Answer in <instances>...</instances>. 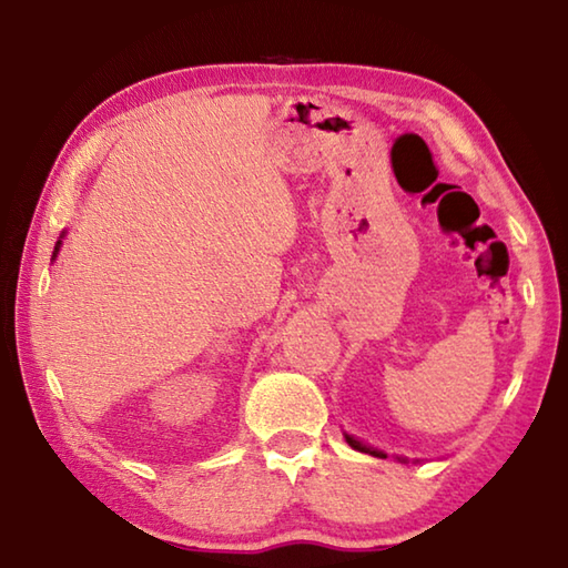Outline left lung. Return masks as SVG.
<instances>
[{"instance_id": "left-lung-1", "label": "left lung", "mask_w": 568, "mask_h": 568, "mask_svg": "<svg viewBox=\"0 0 568 568\" xmlns=\"http://www.w3.org/2000/svg\"><path fill=\"white\" fill-rule=\"evenodd\" d=\"M344 438H347V443H349V446H352L354 450H359V453H369V455H374V458H386V453H384V450H379V448H372V446H366V443H362L359 438L347 436V433H344ZM398 460L406 463V458H398Z\"/></svg>"}]
</instances>
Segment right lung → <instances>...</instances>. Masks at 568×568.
<instances>
[{"label":"right lung","mask_w":568,"mask_h":568,"mask_svg":"<svg viewBox=\"0 0 568 568\" xmlns=\"http://www.w3.org/2000/svg\"><path fill=\"white\" fill-rule=\"evenodd\" d=\"M65 236V231L61 233V239ZM61 239L59 241H55V246H53V255H51V261H55V255H59V251H61Z\"/></svg>","instance_id":"obj_1"}]
</instances>
